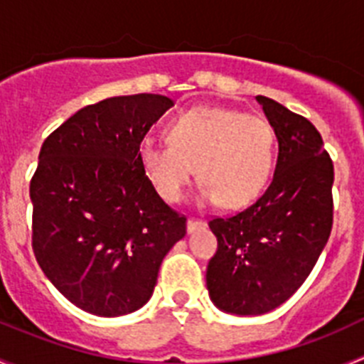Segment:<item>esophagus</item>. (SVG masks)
<instances>
[{
  "label": "esophagus",
  "instance_id": "esophagus-1",
  "mask_svg": "<svg viewBox=\"0 0 364 364\" xmlns=\"http://www.w3.org/2000/svg\"><path fill=\"white\" fill-rule=\"evenodd\" d=\"M205 226V222L195 220V218H189L188 220V233H193V231L200 230V228Z\"/></svg>",
  "mask_w": 364,
  "mask_h": 364
}]
</instances>
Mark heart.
Segmentation results:
<instances>
[{
    "mask_svg": "<svg viewBox=\"0 0 364 364\" xmlns=\"http://www.w3.org/2000/svg\"><path fill=\"white\" fill-rule=\"evenodd\" d=\"M167 144L144 140L138 164L167 204L184 198L197 175L200 205L222 202L237 210L259 197L275 156V133L264 118L237 109L200 105L180 112L166 129Z\"/></svg>",
    "mask_w": 364,
    "mask_h": 364,
    "instance_id": "1",
    "label": "heart"
}]
</instances>
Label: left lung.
Returning a JSON list of instances; mask_svg holds the SVG:
<instances>
[{
	"mask_svg": "<svg viewBox=\"0 0 364 364\" xmlns=\"http://www.w3.org/2000/svg\"><path fill=\"white\" fill-rule=\"evenodd\" d=\"M279 142L264 195L237 215L213 218L218 240L205 286L218 310L262 315L306 281L332 231L333 164L314 124L257 96Z\"/></svg>",
	"mask_w": 364,
	"mask_h": 364,
	"instance_id": "1",
	"label": "left lung"
}]
</instances>
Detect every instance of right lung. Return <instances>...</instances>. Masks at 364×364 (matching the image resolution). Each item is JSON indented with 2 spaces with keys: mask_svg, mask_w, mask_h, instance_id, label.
Instances as JSON below:
<instances>
[{
  "mask_svg": "<svg viewBox=\"0 0 364 364\" xmlns=\"http://www.w3.org/2000/svg\"><path fill=\"white\" fill-rule=\"evenodd\" d=\"M173 105L114 96L80 109L47 136L31 180L32 250L80 310L118 317L151 299L167 252L186 235L138 164V146Z\"/></svg>",
  "mask_w": 364,
  "mask_h": 364,
  "instance_id": "1",
  "label": "right lung"
}]
</instances>
